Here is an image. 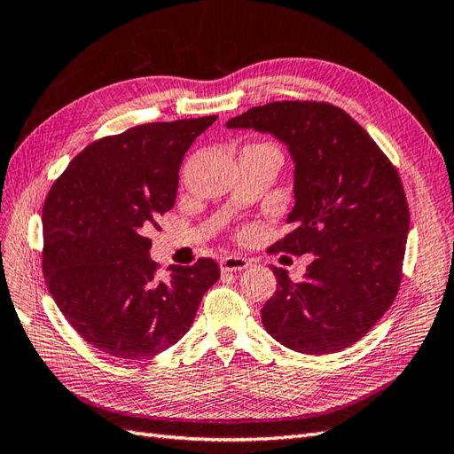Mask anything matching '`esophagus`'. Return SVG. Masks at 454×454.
<instances>
[{
	"mask_svg": "<svg viewBox=\"0 0 454 454\" xmlns=\"http://www.w3.org/2000/svg\"><path fill=\"white\" fill-rule=\"evenodd\" d=\"M251 266V261L249 258H243V256H226L220 261V270L224 271V274H228V271H241L245 268Z\"/></svg>",
	"mask_w": 454,
	"mask_h": 454,
	"instance_id": "34e87169",
	"label": "esophagus"
}]
</instances>
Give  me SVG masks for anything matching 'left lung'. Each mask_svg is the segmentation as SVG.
<instances>
[{"mask_svg": "<svg viewBox=\"0 0 454 454\" xmlns=\"http://www.w3.org/2000/svg\"><path fill=\"white\" fill-rule=\"evenodd\" d=\"M226 125L271 133L289 146L293 230L270 253L314 254L302 281L274 268L278 289L262 308L266 331L302 354L356 344L392 306L403 276L411 216L394 163L329 102H268Z\"/></svg>", "mask_w": 454, "mask_h": 454, "instance_id": "1", "label": "left lung"}]
</instances>
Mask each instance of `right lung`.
Instances as JSON below:
<instances>
[{"mask_svg":"<svg viewBox=\"0 0 454 454\" xmlns=\"http://www.w3.org/2000/svg\"><path fill=\"white\" fill-rule=\"evenodd\" d=\"M216 115L145 123L90 142L43 203V278L85 342L115 359H146L178 342L218 281L213 258L158 276L150 228L173 209L178 169Z\"/></svg>","mask_w":454,"mask_h":454,"instance_id":"right-lung-1","label":"right lung"}]
</instances>
